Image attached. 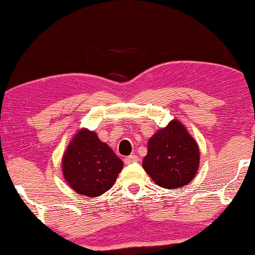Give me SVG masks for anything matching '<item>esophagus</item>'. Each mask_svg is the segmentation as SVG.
Returning <instances> with one entry per match:
<instances>
[{"mask_svg":"<svg viewBox=\"0 0 255 255\" xmlns=\"http://www.w3.org/2000/svg\"><path fill=\"white\" fill-rule=\"evenodd\" d=\"M137 161H138V157L134 156V155H130V156L125 157V158H124L125 164H131V163L137 162Z\"/></svg>","mask_w":255,"mask_h":255,"instance_id":"esophagus-1","label":"esophagus"}]
</instances>
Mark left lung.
Instances as JSON below:
<instances>
[{"label": "left lung", "mask_w": 255, "mask_h": 255, "mask_svg": "<svg viewBox=\"0 0 255 255\" xmlns=\"http://www.w3.org/2000/svg\"><path fill=\"white\" fill-rule=\"evenodd\" d=\"M200 165V149L180 121L159 128L147 142L143 168L152 181L165 189H175L193 181Z\"/></svg>", "instance_id": "8db88e82"}]
</instances>
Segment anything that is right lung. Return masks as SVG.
<instances>
[{
    "instance_id": "obj_1",
    "label": "right lung",
    "mask_w": 255,
    "mask_h": 255,
    "mask_svg": "<svg viewBox=\"0 0 255 255\" xmlns=\"http://www.w3.org/2000/svg\"><path fill=\"white\" fill-rule=\"evenodd\" d=\"M123 162L94 131L81 128L72 138L62 157V174L78 194L97 197L111 189Z\"/></svg>"
}]
</instances>
